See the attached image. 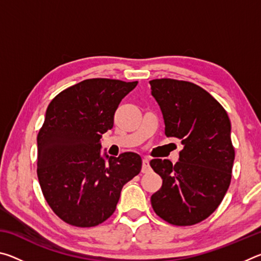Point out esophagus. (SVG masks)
<instances>
[{"mask_svg":"<svg viewBox=\"0 0 261 261\" xmlns=\"http://www.w3.org/2000/svg\"><path fill=\"white\" fill-rule=\"evenodd\" d=\"M149 170H151V167H149V159L144 158L143 159V169H141V171H143L144 174H146Z\"/></svg>","mask_w":261,"mask_h":261,"instance_id":"34e87169","label":"esophagus"}]
</instances>
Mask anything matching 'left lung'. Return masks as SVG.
Here are the masks:
<instances>
[{
    "instance_id": "1",
    "label": "left lung",
    "mask_w": 261,
    "mask_h": 261,
    "mask_svg": "<svg viewBox=\"0 0 261 261\" xmlns=\"http://www.w3.org/2000/svg\"><path fill=\"white\" fill-rule=\"evenodd\" d=\"M152 95L160 106L165 134L182 140L179 160L153 159L162 187L151 197L161 219L174 226H192L218 208L230 185L235 149L224 108L196 84L153 79Z\"/></svg>"
}]
</instances>
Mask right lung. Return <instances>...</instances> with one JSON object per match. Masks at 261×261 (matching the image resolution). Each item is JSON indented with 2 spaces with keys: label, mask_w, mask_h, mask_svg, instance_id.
<instances>
[{
  "label": "right lung",
  "mask_w": 261,
  "mask_h": 261,
  "mask_svg": "<svg viewBox=\"0 0 261 261\" xmlns=\"http://www.w3.org/2000/svg\"><path fill=\"white\" fill-rule=\"evenodd\" d=\"M138 82L92 78L51 100L38 134V178L48 205L61 220L88 228L113 215L123 185L141 170L134 152L101 156L100 139Z\"/></svg>",
  "instance_id": "right-lung-1"
}]
</instances>
